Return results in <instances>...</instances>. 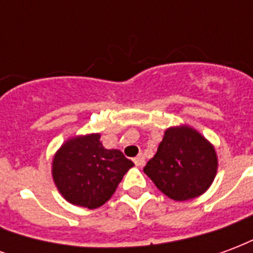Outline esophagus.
Listing matches in <instances>:
<instances>
[{
	"instance_id": "obj_1",
	"label": "esophagus",
	"mask_w": 253,
	"mask_h": 253,
	"mask_svg": "<svg viewBox=\"0 0 253 253\" xmlns=\"http://www.w3.org/2000/svg\"><path fill=\"white\" fill-rule=\"evenodd\" d=\"M134 164L137 165V167H142V165L145 164V157H143L142 154H139V156H137V157L134 159Z\"/></svg>"
}]
</instances>
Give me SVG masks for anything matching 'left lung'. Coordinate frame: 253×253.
Segmentation results:
<instances>
[{
  "mask_svg": "<svg viewBox=\"0 0 253 253\" xmlns=\"http://www.w3.org/2000/svg\"><path fill=\"white\" fill-rule=\"evenodd\" d=\"M218 168L212 145L188 126L170 127L143 172L173 201H188L211 186Z\"/></svg>",
  "mask_w": 253,
  "mask_h": 253,
  "instance_id": "left-lung-1",
  "label": "left lung"
}]
</instances>
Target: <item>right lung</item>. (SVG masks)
Masks as SVG:
<instances>
[{"label":"right lung","mask_w":253,"mask_h":253,"mask_svg":"<svg viewBox=\"0 0 253 253\" xmlns=\"http://www.w3.org/2000/svg\"><path fill=\"white\" fill-rule=\"evenodd\" d=\"M132 165L121 150L105 149L100 134L80 135L66 141L54 156L52 179L72 205L97 209L114 195Z\"/></svg>","instance_id":"add662e5"}]
</instances>
